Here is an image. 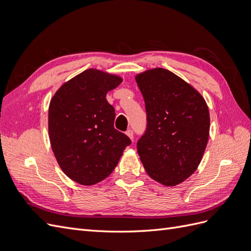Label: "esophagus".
Segmentation results:
<instances>
[{
	"instance_id": "34e87169",
	"label": "esophagus",
	"mask_w": 251,
	"mask_h": 251,
	"mask_svg": "<svg viewBox=\"0 0 251 251\" xmlns=\"http://www.w3.org/2000/svg\"><path fill=\"white\" fill-rule=\"evenodd\" d=\"M126 134L127 137L130 138L131 140H133V139H134V137H133V131H132V130H127V131L126 132Z\"/></svg>"
}]
</instances>
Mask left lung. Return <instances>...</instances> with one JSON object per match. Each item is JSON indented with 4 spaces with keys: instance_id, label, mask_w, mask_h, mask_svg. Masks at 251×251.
<instances>
[{
    "instance_id": "1",
    "label": "left lung",
    "mask_w": 251,
    "mask_h": 251,
    "mask_svg": "<svg viewBox=\"0 0 251 251\" xmlns=\"http://www.w3.org/2000/svg\"><path fill=\"white\" fill-rule=\"evenodd\" d=\"M148 126L137 151L149 176L176 186L198 169L209 136V111L192 85L163 68L138 73Z\"/></svg>"
}]
</instances>
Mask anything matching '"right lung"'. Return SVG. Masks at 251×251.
<instances>
[{
  "label": "right lung",
  "mask_w": 251,
  "mask_h": 251,
  "mask_svg": "<svg viewBox=\"0 0 251 251\" xmlns=\"http://www.w3.org/2000/svg\"><path fill=\"white\" fill-rule=\"evenodd\" d=\"M123 78L88 69L64 82L53 95L48 131L59 168L72 181L94 185L116 168L131 140L114 127L115 110L107 93Z\"/></svg>",
  "instance_id": "obj_1"
}]
</instances>
